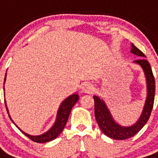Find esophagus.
Here are the masks:
<instances>
[{"instance_id":"34e87169","label":"esophagus","mask_w":158,"mask_h":158,"mask_svg":"<svg viewBox=\"0 0 158 158\" xmlns=\"http://www.w3.org/2000/svg\"><path fill=\"white\" fill-rule=\"evenodd\" d=\"M93 89H94L93 85L92 83H89V82L84 84V86L82 87V92L84 93H91L93 91Z\"/></svg>"}]
</instances>
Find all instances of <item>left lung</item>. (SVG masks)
<instances>
[{"instance_id":"8db88e82","label":"left lung","mask_w":158,"mask_h":158,"mask_svg":"<svg viewBox=\"0 0 158 158\" xmlns=\"http://www.w3.org/2000/svg\"><path fill=\"white\" fill-rule=\"evenodd\" d=\"M131 52L140 57H146V55L136 48L134 44H132ZM142 67L144 72L146 74L147 81V98L146 104L144 107V110L140 118L134 125L130 127H122L118 125L114 119L109 113V110L106 107L105 103L100 98L97 96L93 97L94 103H95V117L98 122V125L103 131V134L107 136L114 139V140H126L129 138L134 136L143 128V126L150 118L151 113L154 104V97H155V78L153 76L152 68L145 58H140L135 60Z\"/></svg>"}]
</instances>
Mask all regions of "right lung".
<instances>
[{
    "label": "right lung",
    "mask_w": 158,
    "mask_h": 158,
    "mask_svg": "<svg viewBox=\"0 0 158 158\" xmlns=\"http://www.w3.org/2000/svg\"><path fill=\"white\" fill-rule=\"evenodd\" d=\"M78 99H79V96H78L77 94H73V95H71L69 98H67L61 103V105H60V109H59L57 118H56L55 125L46 133L41 135H36V136L27 135L26 133H24V132H23V133L26 136L29 138L30 140H32L34 142H38V143L48 142V141L53 140L56 137H58L59 135L60 134L62 131L64 130V128H65V125L67 123L68 118H69L71 109L73 108V106L76 104V103L77 102ZM6 110H7V109H6Z\"/></svg>",
    "instance_id": "add662e5"
}]
</instances>
